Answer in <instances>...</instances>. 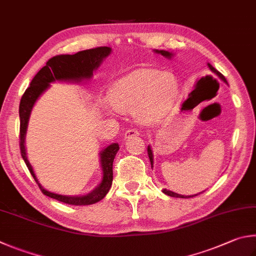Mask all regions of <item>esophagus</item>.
<instances>
[{
  "label": "esophagus",
  "instance_id": "34e87169",
  "mask_svg": "<svg viewBox=\"0 0 256 256\" xmlns=\"http://www.w3.org/2000/svg\"><path fill=\"white\" fill-rule=\"evenodd\" d=\"M141 134L140 131H138L136 128H128L126 132H125V138H132V136H138Z\"/></svg>",
  "mask_w": 256,
  "mask_h": 256
}]
</instances>
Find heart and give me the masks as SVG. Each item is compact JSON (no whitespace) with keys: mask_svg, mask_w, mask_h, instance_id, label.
<instances>
[{"mask_svg":"<svg viewBox=\"0 0 256 256\" xmlns=\"http://www.w3.org/2000/svg\"><path fill=\"white\" fill-rule=\"evenodd\" d=\"M176 95L178 82L174 75L144 68L116 80L108 97L116 110L122 112L134 110V115L140 122L153 123L169 112Z\"/></svg>","mask_w":256,"mask_h":256,"instance_id":"1","label":"heart"}]
</instances>
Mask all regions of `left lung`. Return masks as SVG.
<instances>
[{
    "mask_svg": "<svg viewBox=\"0 0 256 256\" xmlns=\"http://www.w3.org/2000/svg\"><path fill=\"white\" fill-rule=\"evenodd\" d=\"M156 54H162L164 56V57H166V58H171L172 57V54L171 52H169V51H166V50H154ZM208 67H209V69H210V70L214 72V74H216V75L220 78L222 80H224L226 84H227V80H226V78L222 75V74L217 70V69H215L210 64H208ZM148 158H150V161H151V166H153V154H152V150H151V148L150 146H148ZM162 192H164L166 194H168V196H170V197H176V198H189V197H194V196H197V194H192V196H184V194H176V192H170V190H166V189H164L162 190Z\"/></svg>",
    "mask_w": 256,
    "mask_h": 256,
    "instance_id": "8db88e82",
    "label": "left lung"
}]
</instances>
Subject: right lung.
<instances>
[{
  "mask_svg": "<svg viewBox=\"0 0 256 256\" xmlns=\"http://www.w3.org/2000/svg\"><path fill=\"white\" fill-rule=\"evenodd\" d=\"M110 47H97L88 50H82L75 54H59L50 58L46 66L41 68L38 74L31 80L30 86L26 88L24 94L21 97L20 106H18V115H20V150L21 156L29 169L30 174L34 176L36 182L44 194L50 198L74 206H86L92 205L103 199L112 186L113 181V161L116 153L120 150L118 143H113L100 152L102 170H103V178L100 184L87 194L82 196H64L50 192L46 190L39 184L38 179L32 169V166L28 160L26 152V134L29 118L32 108H34L36 100L42 92L50 87V82L56 80L60 82H80L84 80H90L92 72L100 67V64L110 54Z\"/></svg>",
  "mask_w": 256,
  "mask_h": 256,
  "instance_id": "right-lung-1",
  "label": "right lung"
}]
</instances>
